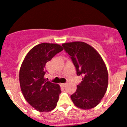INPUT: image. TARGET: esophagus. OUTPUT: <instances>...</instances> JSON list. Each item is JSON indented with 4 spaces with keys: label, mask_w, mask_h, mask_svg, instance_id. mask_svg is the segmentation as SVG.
<instances>
[{
    "label": "esophagus",
    "mask_w": 127,
    "mask_h": 127,
    "mask_svg": "<svg viewBox=\"0 0 127 127\" xmlns=\"http://www.w3.org/2000/svg\"><path fill=\"white\" fill-rule=\"evenodd\" d=\"M66 84H67L66 83H62V84H60V86H61V87H64L66 86Z\"/></svg>",
    "instance_id": "esophagus-1"
}]
</instances>
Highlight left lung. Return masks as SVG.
Listing matches in <instances>:
<instances>
[{"label":"left lung","mask_w":127,"mask_h":127,"mask_svg":"<svg viewBox=\"0 0 127 127\" xmlns=\"http://www.w3.org/2000/svg\"><path fill=\"white\" fill-rule=\"evenodd\" d=\"M82 81L70 96L73 104L79 108L90 109L99 104L108 87V71L99 53L83 41L63 43Z\"/></svg>","instance_id":"1"}]
</instances>
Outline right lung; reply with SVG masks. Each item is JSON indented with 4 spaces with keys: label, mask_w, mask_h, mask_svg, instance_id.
Returning a JSON list of instances; mask_svg holds the SVG:
<instances>
[{
    "label": "right lung",
    "mask_w": 127,
    "mask_h": 127,
    "mask_svg": "<svg viewBox=\"0 0 127 127\" xmlns=\"http://www.w3.org/2000/svg\"><path fill=\"white\" fill-rule=\"evenodd\" d=\"M63 50L54 43H41L29 51L19 72V81L23 96L28 102L40 112H48L57 106L61 93L58 84L44 78L46 64Z\"/></svg>",
    "instance_id": "obj_1"
}]
</instances>
